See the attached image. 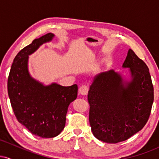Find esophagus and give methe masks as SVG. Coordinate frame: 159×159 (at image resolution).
<instances>
[{"label": "esophagus", "mask_w": 159, "mask_h": 159, "mask_svg": "<svg viewBox=\"0 0 159 159\" xmlns=\"http://www.w3.org/2000/svg\"><path fill=\"white\" fill-rule=\"evenodd\" d=\"M88 87H87V85H82L79 88V90H78V92H79V93L81 95H83V96H86V95L87 94V93H88Z\"/></svg>", "instance_id": "1"}]
</instances>
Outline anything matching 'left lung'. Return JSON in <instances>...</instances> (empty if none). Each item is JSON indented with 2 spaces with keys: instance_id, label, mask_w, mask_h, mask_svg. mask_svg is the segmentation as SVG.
<instances>
[{
  "instance_id": "8db88e82",
  "label": "left lung",
  "mask_w": 159,
  "mask_h": 159,
  "mask_svg": "<svg viewBox=\"0 0 159 159\" xmlns=\"http://www.w3.org/2000/svg\"><path fill=\"white\" fill-rule=\"evenodd\" d=\"M123 68H129V81L113 69L102 72L94 78L87 95L91 130L105 143L124 141L141 130L154 100L148 66L132 49Z\"/></svg>"
}]
</instances>
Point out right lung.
Instances as JSON below:
<instances>
[{"mask_svg": "<svg viewBox=\"0 0 159 159\" xmlns=\"http://www.w3.org/2000/svg\"><path fill=\"white\" fill-rule=\"evenodd\" d=\"M54 36L49 33L21 49L14 58L7 81L11 106L18 121L33 134L45 138L57 136L63 131L69 104L78 95L76 84L45 86L29 73L28 56Z\"/></svg>", "mask_w": 159, "mask_h": 159, "instance_id": "add662e5", "label": "right lung"}]
</instances>
